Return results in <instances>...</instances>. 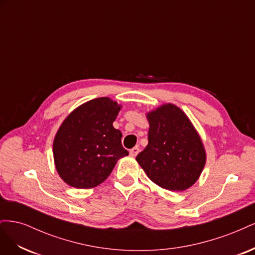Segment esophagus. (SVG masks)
I'll return each instance as SVG.
<instances>
[{
	"label": "esophagus",
	"instance_id": "obj_1",
	"mask_svg": "<svg viewBox=\"0 0 255 255\" xmlns=\"http://www.w3.org/2000/svg\"><path fill=\"white\" fill-rule=\"evenodd\" d=\"M138 153H139V148H138V146H134L133 149L129 150V155L133 157H135Z\"/></svg>",
	"mask_w": 255,
	"mask_h": 255
}]
</instances>
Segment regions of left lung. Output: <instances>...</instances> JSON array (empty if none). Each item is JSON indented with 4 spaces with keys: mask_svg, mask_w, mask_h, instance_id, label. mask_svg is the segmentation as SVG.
Returning a JSON list of instances; mask_svg holds the SVG:
<instances>
[{
    "mask_svg": "<svg viewBox=\"0 0 255 255\" xmlns=\"http://www.w3.org/2000/svg\"><path fill=\"white\" fill-rule=\"evenodd\" d=\"M148 145L136 156L149 179L161 188L183 191L201 174L206 153L196 128L174 104H164L146 114Z\"/></svg>",
    "mask_w": 255,
    "mask_h": 255,
    "instance_id": "left-lung-1",
    "label": "left lung"
}]
</instances>
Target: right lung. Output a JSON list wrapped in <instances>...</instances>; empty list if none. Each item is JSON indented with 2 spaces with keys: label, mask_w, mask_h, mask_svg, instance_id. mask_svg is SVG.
I'll use <instances>...</instances> for the list:
<instances>
[{
  "label": "right lung",
  "mask_w": 255,
  "mask_h": 255,
  "mask_svg": "<svg viewBox=\"0 0 255 255\" xmlns=\"http://www.w3.org/2000/svg\"><path fill=\"white\" fill-rule=\"evenodd\" d=\"M121 105L97 98L75 109L61 123L53 142L56 170L65 183L87 189L104 182L118 159L128 155L122 134L113 127Z\"/></svg>",
  "instance_id": "obj_1"
}]
</instances>
